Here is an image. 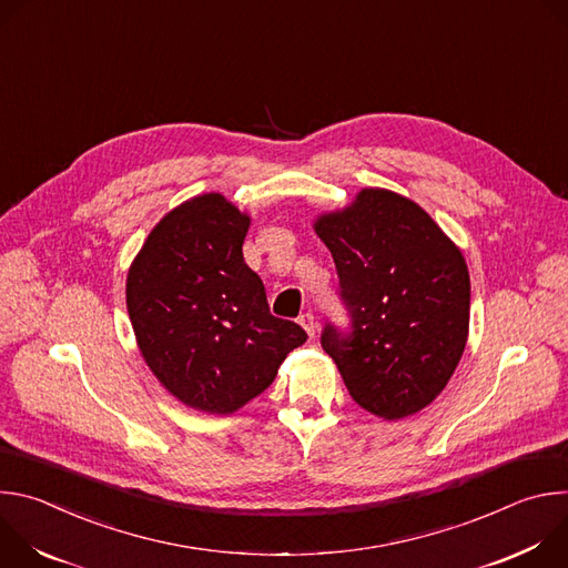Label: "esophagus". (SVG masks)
Returning <instances> with one entry per match:
<instances>
[{"instance_id": "34e87169", "label": "esophagus", "mask_w": 568, "mask_h": 568, "mask_svg": "<svg viewBox=\"0 0 568 568\" xmlns=\"http://www.w3.org/2000/svg\"><path fill=\"white\" fill-rule=\"evenodd\" d=\"M298 323H301L303 331H305L310 337H314V333H316V321H314V314H312V312H303V314L298 316Z\"/></svg>"}]
</instances>
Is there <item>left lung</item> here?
I'll return each instance as SVG.
<instances>
[{"instance_id":"1","label":"left lung","mask_w":568,"mask_h":568,"mask_svg":"<svg viewBox=\"0 0 568 568\" xmlns=\"http://www.w3.org/2000/svg\"><path fill=\"white\" fill-rule=\"evenodd\" d=\"M312 229L331 250L353 316L321 346L353 399L382 420L423 412L454 375L469 333V272L454 240L414 200L362 189Z\"/></svg>"}]
</instances>
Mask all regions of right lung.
<instances>
[{"label": "right lung", "mask_w": 568, "mask_h": 568, "mask_svg": "<svg viewBox=\"0 0 568 568\" xmlns=\"http://www.w3.org/2000/svg\"><path fill=\"white\" fill-rule=\"evenodd\" d=\"M250 224L222 193L195 195L154 224L125 281L143 362L173 397L213 416L261 395L307 339L294 321L272 316L242 256Z\"/></svg>", "instance_id": "obj_1"}]
</instances>
